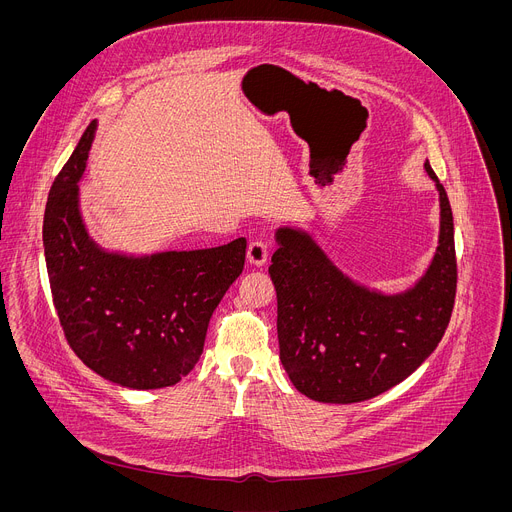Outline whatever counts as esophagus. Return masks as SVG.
Masks as SVG:
<instances>
[{
	"mask_svg": "<svg viewBox=\"0 0 512 512\" xmlns=\"http://www.w3.org/2000/svg\"><path fill=\"white\" fill-rule=\"evenodd\" d=\"M267 257H269V245L261 239H255L249 243V249H247V259L249 263L261 267L267 263Z\"/></svg>",
	"mask_w": 512,
	"mask_h": 512,
	"instance_id": "1",
	"label": "esophagus"
}]
</instances>
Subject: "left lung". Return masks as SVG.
<instances>
[{
	"mask_svg": "<svg viewBox=\"0 0 512 512\" xmlns=\"http://www.w3.org/2000/svg\"><path fill=\"white\" fill-rule=\"evenodd\" d=\"M440 192V245L425 275L403 294L354 283L296 229L275 233L269 275L277 291L279 358L294 387L320 403H360L405 381L440 344L454 310L458 265L454 216Z\"/></svg>",
	"mask_w": 512,
	"mask_h": 512,
	"instance_id": "left-lung-1",
	"label": "left lung"
}]
</instances>
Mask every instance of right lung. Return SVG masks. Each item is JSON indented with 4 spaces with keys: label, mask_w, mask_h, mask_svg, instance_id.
I'll return each mask as SVG.
<instances>
[{
    "label": "right lung",
    "mask_w": 512,
    "mask_h": 512,
    "mask_svg": "<svg viewBox=\"0 0 512 512\" xmlns=\"http://www.w3.org/2000/svg\"><path fill=\"white\" fill-rule=\"evenodd\" d=\"M95 121L52 182L44 255L66 342L91 371L129 389L176 385L198 362L208 322L245 267L247 241L127 257L99 249L79 212Z\"/></svg>",
    "instance_id": "add662e5"
}]
</instances>
